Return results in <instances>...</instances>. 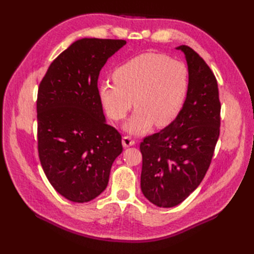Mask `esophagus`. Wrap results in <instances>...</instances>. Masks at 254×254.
<instances>
[{"mask_svg":"<svg viewBox=\"0 0 254 254\" xmlns=\"http://www.w3.org/2000/svg\"><path fill=\"white\" fill-rule=\"evenodd\" d=\"M135 144V141L132 139L130 136H123L122 138V145L124 147H130L132 145Z\"/></svg>","mask_w":254,"mask_h":254,"instance_id":"34e87169","label":"esophagus"}]
</instances>
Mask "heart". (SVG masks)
Masks as SVG:
<instances>
[{"label": "heart", "mask_w": 254, "mask_h": 254, "mask_svg": "<svg viewBox=\"0 0 254 254\" xmlns=\"http://www.w3.org/2000/svg\"><path fill=\"white\" fill-rule=\"evenodd\" d=\"M115 82H102L99 96L108 116L116 121L126 118L133 106L134 115L126 131L139 135L153 124L166 127L186 104L190 77L181 61L158 52H145L124 62L113 72Z\"/></svg>", "instance_id": "heart-1"}]
</instances>
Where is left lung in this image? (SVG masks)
Instances as JSON below:
<instances>
[{
  "instance_id": "left-lung-1",
  "label": "left lung",
  "mask_w": 254,
  "mask_h": 254,
  "mask_svg": "<svg viewBox=\"0 0 254 254\" xmlns=\"http://www.w3.org/2000/svg\"><path fill=\"white\" fill-rule=\"evenodd\" d=\"M186 56L190 86L179 115L168 127L144 138L141 189L149 202L174 207L202 182L219 136L220 101L212 69L188 46L177 47Z\"/></svg>"
}]
</instances>
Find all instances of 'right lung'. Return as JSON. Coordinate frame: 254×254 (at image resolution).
Wrapping results in <instances>:
<instances>
[{"label": "right lung", "mask_w": 254, "mask_h": 254, "mask_svg": "<svg viewBox=\"0 0 254 254\" xmlns=\"http://www.w3.org/2000/svg\"><path fill=\"white\" fill-rule=\"evenodd\" d=\"M126 40L83 38L53 61L38 89V153L62 196L86 203L105 191L121 135L108 126L97 83Z\"/></svg>", "instance_id": "right-lung-1"}]
</instances>
